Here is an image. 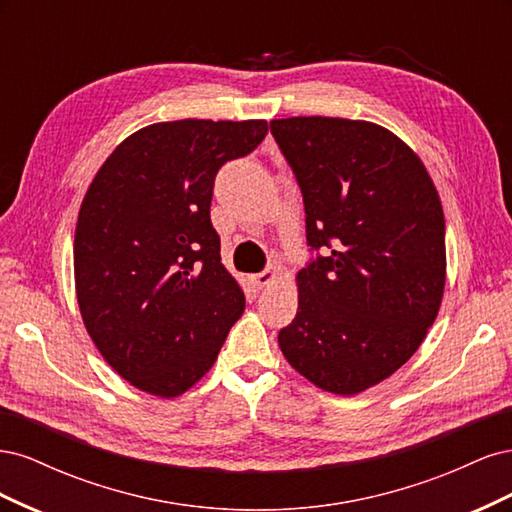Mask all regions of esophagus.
<instances>
[{
	"instance_id": "esophagus-1",
	"label": "esophagus",
	"mask_w": 512,
	"mask_h": 512,
	"mask_svg": "<svg viewBox=\"0 0 512 512\" xmlns=\"http://www.w3.org/2000/svg\"><path fill=\"white\" fill-rule=\"evenodd\" d=\"M277 277V271L273 269V267H269V269H265V271H260V273H254L252 275V282H254V286H258V288H265V286H269L273 280Z\"/></svg>"
}]
</instances>
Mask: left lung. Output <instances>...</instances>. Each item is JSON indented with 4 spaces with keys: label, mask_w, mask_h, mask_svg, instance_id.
<instances>
[{
    "label": "left lung",
    "mask_w": 512,
    "mask_h": 512,
    "mask_svg": "<svg viewBox=\"0 0 512 512\" xmlns=\"http://www.w3.org/2000/svg\"><path fill=\"white\" fill-rule=\"evenodd\" d=\"M271 134L297 177L316 252L277 342L322 391L356 395L395 374L438 316L440 196L421 158L376 123L288 117L273 119Z\"/></svg>",
    "instance_id": "obj_1"
}]
</instances>
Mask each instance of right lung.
<instances>
[{
	"label": "right lung",
	"instance_id": "right-lung-1",
	"mask_svg": "<svg viewBox=\"0 0 512 512\" xmlns=\"http://www.w3.org/2000/svg\"><path fill=\"white\" fill-rule=\"evenodd\" d=\"M267 130L262 119L153 123L91 181L74 235L76 299L104 361L136 389L188 391L243 314L209 209L218 170Z\"/></svg>",
	"mask_w": 512,
	"mask_h": 512
}]
</instances>
